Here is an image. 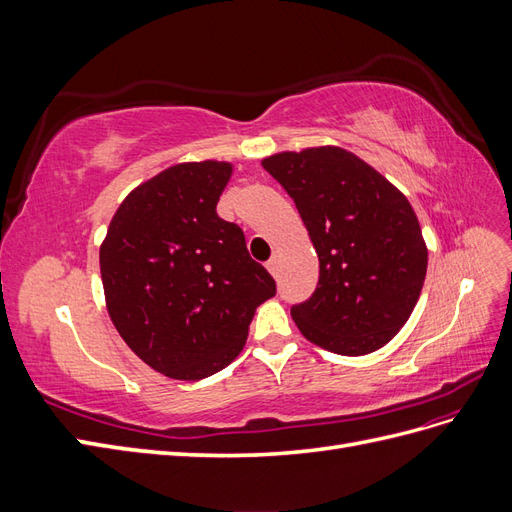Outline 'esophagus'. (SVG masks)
<instances>
[{
  "label": "esophagus",
  "mask_w": 512,
  "mask_h": 512,
  "mask_svg": "<svg viewBox=\"0 0 512 512\" xmlns=\"http://www.w3.org/2000/svg\"><path fill=\"white\" fill-rule=\"evenodd\" d=\"M277 265H280V262H277V258H275V256L267 262V269H269V273H271L273 277L277 275Z\"/></svg>",
  "instance_id": "1"
}]
</instances>
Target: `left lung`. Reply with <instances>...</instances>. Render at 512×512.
I'll list each match as a JSON object with an SVG mask.
<instances>
[{
    "instance_id": "1",
    "label": "left lung",
    "mask_w": 512,
    "mask_h": 512,
    "mask_svg": "<svg viewBox=\"0 0 512 512\" xmlns=\"http://www.w3.org/2000/svg\"><path fill=\"white\" fill-rule=\"evenodd\" d=\"M262 166L294 200L320 262L316 292L290 309L303 337L344 356L389 344L427 273V245L408 198L333 145L273 153Z\"/></svg>"
}]
</instances>
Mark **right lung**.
I'll return each mask as SVG.
<instances>
[{"label":"right lung","instance_id":"obj_1","mask_svg":"<svg viewBox=\"0 0 512 512\" xmlns=\"http://www.w3.org/2000/svg\"><path fill=\"white\" fill-rule=\"evenodd\" d=\"M232 164L181 162L123 198L100 245L108 316L130 350L173 380L218 374L275 297L243 230L215 213Z\"/></svg>","mask_w":512,"mask_h":512}]
</instances>
